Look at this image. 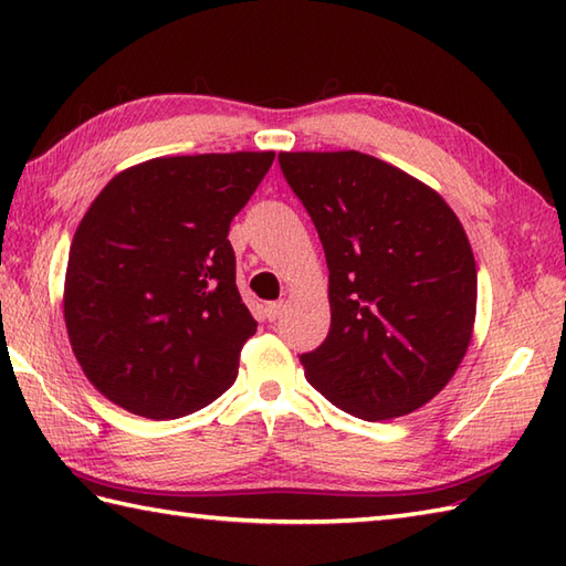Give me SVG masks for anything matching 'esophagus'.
Segmentation results:
<instances>
[{
    "mask_svg": "<svg viewBox=\"0 0 566 566\" xmlns=\"http://www.w3.org/2000/svg\"><path fill=\"white\" fill-rule=\"evenodd\" d=\"M282 311H284V304H282V302H272V304L264 306V316H268L270 323H274L276 318L282 316Z\"/></svg>",
    "mask_w": 566,
    "mask_h": 566,
    "instance_id": "obj_1",
    "label": "esophagus"
}]
</instances>
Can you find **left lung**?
<instances>
[{
    "label": "left lung",
    "mask_w": 566,
    "mask_h": 566,
    "mask_svg": "<svg viewBox=\"0 0 566 566\" xmlns=\"http://www.w3.org/2000/svg\"><path fill=\"white\" fill-rule=\"evenodd\" d=\"M328 262V338L302 355L340 411L389 420L444 389L476 318V262L436 189L357 150L280 153Z\"/></svg>",
    "instance_id": "1"
}]
</instances>
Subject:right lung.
Listing matches in <instances>:
<instances>
[{
  "label": "right lung",
  "mask_w": 566,
  "mask_h": 566,
  "mask_svg": "<svg viewBox=\"0 0 566 566\" xmlns=\"http://www.w3.org/2000/svg\"><path fill=\"white\" fill-rule=\"evenodd\" d=\"M274 153L153 158L109 179L72 238L63 316L84 377L128 413H195L231 387L258 323L235 286L233 216Z\"/></svg>",
  "instance_id": "right-lung-1"
}]
</instances>
